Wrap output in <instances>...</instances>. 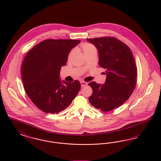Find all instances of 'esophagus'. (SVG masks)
Listing matches in <instances>:
<instances>
[{"label":"esophagus","mask_w":161,"mask_h":161,"mask_svg":"<svg viewBox=\"0 0 161 161\" xmlns=\"http://www.w3.org/2000/svg\"><path fill=\"white\" fill-rule=\"evenodd\" d=\"M81 83V87H84V86H86L87 85V83H86V82H85V81H81L80 82Z\"/></svg>","instance_id":"esophagus-1"}]
</instances>
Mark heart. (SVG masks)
<instances>
[{
  "instance_id": "heart-1",
  "label": "heart",
  "mask_w": 161,
  "mask_h": 161,
  "mask_svg": "<svg viewBox=\"0 0 161 161\" xmlns=\"http://www.w3.org/2000/svg\"><path fill=\"white\" fill-rule=\"evenodd\" d=\"M80 48L82 49V51H83L84 55L86 56L89 55H92V54H97V49L95 46L93 45H92V43H83L82 44L80 45ZM75 53V50L72 49L70 51L68 58V60L70 59L71 57L73 56V55Z\"/></svg>"
}]
</instances>
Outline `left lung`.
Returning <instances> with one entry per match:
<instances>
[{"label": "left lung", "instance_id": "8db88e82", "mask_svg": "<svg viewBox=\"0 0 161 161\" xmlns=\"http://www.w3.org/2000/svg\"><path fill=\"white\" fill-rule=\"evenodd\" d=\"M96 46L99 54L98 64L106 69L104 84L89 83L92 94L91 104L101 111L108 112L121 106L129 98L137 81V68L129 47L114 37L87 38Z\"/></svg>", "mask_w": 161, "mask_h": 161}]
</instances>
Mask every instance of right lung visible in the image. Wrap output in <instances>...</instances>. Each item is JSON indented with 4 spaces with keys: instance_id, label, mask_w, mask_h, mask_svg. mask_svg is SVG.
Masks as SVG:
<instances>
[{
    "instance_id": "obj_1",
    "label": "right lung",
    "mask_w": 161,
    "mask_h": 161,
    "mask_svg": "<svg viewBox=\"0 0 161 161\" xmlns=\"http://www.w3.org/2000/svg\"><path fill=\"white\" fill-rule=\"evenodd\" d=\"M80 40L47 39L34 46L26 55L21 73L25 92L45 113L58 114L69 106L80 91L79 81H61L60 72L70 50Z\"/></svg>"
}]
</instances>
